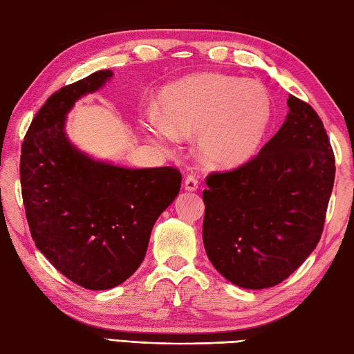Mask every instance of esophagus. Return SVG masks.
<instances>
[{
    "label": "esophagus",
    "instance_id": "esophagus-1",
    "mask_svg": "<svg viewBox=\"0 0 354 354\" xmlns=\"http://www.w3.org/2000/svg\"><path fill=\"white\" fill-rule=\"evenodd\" d=\"M184 189L187 192H196L198 190V179L195 176H187L184 181Z\"/></svg>",
    "mask_w": 354,
    "mask_h": 354
}]
</instances>
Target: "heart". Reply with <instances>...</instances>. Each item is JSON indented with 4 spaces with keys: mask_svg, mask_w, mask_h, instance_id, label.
I'll list each match as a JSON object with an SVG mask.
<instances>
[{
    "mask_svg": "<svg viewBox=\"0 0 354 354\" xmlns=\"http://www.w3.org/2000/svg\"><path fill=\"white\" fill-rule=\"evenodd\" d=\"M159 104L161 110L145 109V129L162 142H171L175 135H198V156L213 170H234L250 162L273 120V101L264 84L224 73L171 82Z\"/></svg>",
    "mask_w": 354,
    "mask_h": 354,
    "instance_id": "obj_1",
    "label": "heart"
}]
</instances>
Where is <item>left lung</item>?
Segmentation results:
<instances>
[{"label": "left lung", "instance_id": "8db88e82", "mask_svg": "<svg viewBox=\"0 0 354 354\" xmlns=\"http://www.w3.org/2000/svg\"><path fill=\"white\" fill-rule=\"evenodd\" d=\"M287 106L282 127L258 156L205 181V253L241 288L278 286L308 258L322 234L335 155L311 106L293 95Z\"/></svg>", "mask_w": 354, "mask_h": 354}]
</instances>
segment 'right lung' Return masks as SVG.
Here are the masks:
<instances>
[{"label": "right lung", "instance_id": "obj_1", "mask_svg": "<svg viewBox=\"0 0 354 354\" xmlns=\"http://www.w3.org/2000/svg\"><path fill=\"white\" fill-rule=\"evenodd\" d=\"M100 71L59 88L39 109L21 147V192L35 245L87 290H109L144 261L151 228L181 189L171 167L130 169L68 140L67 115L112 80Z\"/></svg>", "mask_w": 354, "mask_h": 354}]
</instances>
